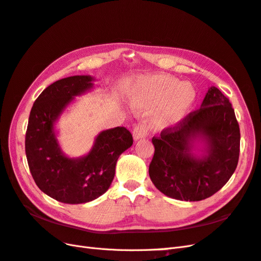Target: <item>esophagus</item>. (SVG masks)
<instances>
[{
    "label": "esophagus",
    "instance_id": "obj_1",
    "mask_svg": "<svg viewBox=\"0 0 261 261\" xmlns=\"http://www.w3.org/2000/svg\"><path fill=\"white\" fill-rule=\"evenodd\" d=\"M147 136V126L145 123L143 122H140L138 123L135 129H133V139L136 141L138 140H142L144 138H146Z\"/></svg>",
    "mask_w": 261,
    "mask_h": 261
}]
</instances>
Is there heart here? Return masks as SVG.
Here are the masks:
<instances>
[{"mask_svg":"<svg viewBox=\"0 0 261 261\" xmlns=\"http://www.w3.org/2000/svg\"><path fill=\"white\" fill-rule=\"evenodd\" d=\"M133 108L155 110L153 124L158 130L175 128L189 115L197 100V89L189 82L168 75H150L138 80L129 92Z\"/></svg>","mask_w":261,"mask_h":261,"instance_id":"b5f03b06","label":"heart"}]
</instances>
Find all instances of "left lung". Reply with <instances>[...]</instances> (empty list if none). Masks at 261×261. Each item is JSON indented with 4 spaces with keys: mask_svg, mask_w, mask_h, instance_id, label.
<instances>
[{
    "mask_svg": "<svg viewBox=\"0 0 261 261\" xmlns=\"http://www.w3.org/2000/svg\"><path fill=\"white\" fill-rule=\"evenodd\" d=\"M152 142L148 174L155 187L176 200L200 201L218 192L234 174L241 132L232 103L211 86L200 109ZM198 143L204 145L199 155L194 153Z\"/></svg>",
    "mask_w": 261,
    "mask_h": 261,
    "instance_id": "left-lung-1",
    "label": "left lung"
}]
</instances>
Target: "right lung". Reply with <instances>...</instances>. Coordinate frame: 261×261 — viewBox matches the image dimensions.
I'll use <instances>...</instances> for the list:
<instances>
[{
    "instance_id": "obj_1",
    "label": "right lung",
    "mask_w": 261,
    "mask_h": 261,
    "mask_svg": "<svg viewBox=\"0 0 261 261\" xmlns=\"http://www.w3.org/2000/svg\"><path fill=\"white\" fill-rule=\"evenodd\" d=\"M95 79L74 75L55 82L38 96L28 119L25 151L38 188L63 203H86L110 187L117 161L133 144L124 126L103 130L91 151L82 158L66 156L59 144L55 124L74 97L91 91Z\"/></svg>"
}]
</instances>
